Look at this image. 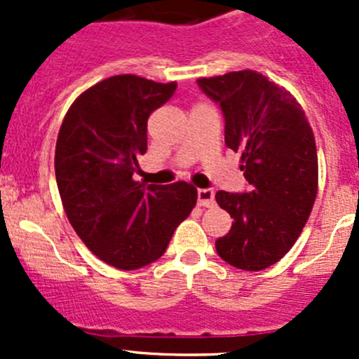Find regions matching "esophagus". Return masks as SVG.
Instances as JSON below:
<instances>
[{
	"label": "esophagus",
	"instance_id": "obj_1",
	"mask_svg": "<svg viewBox=\"0 0 359 359\" xmlns=\"http://www.w3.org/2000/svg\"><path fill=\"white\" fill-rule=\"evenodd\" d=\"M215 203V198H213L212 189H198V205L205 206V208H210Z\"/></svg>",
	"mask_w": 359,
	"mask_h": 359
}]
</instances>
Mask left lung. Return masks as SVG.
<instances>
[{
	"instance_id": "1",
	"label": "left lung",
	"mask_w": 359,
	"mask_h": 359,
	"mask_svg": "<svg viewBox=\"0 0 359 359\" xmlns=\"http://www.w3.org/2000/svg\"><path fill=\"white\" fill-rule=\"evenodd\" d=\"M198 86L222 109L224 140L241 154L250 187L215 194L234 219L217 253L238 269L262 271L293 247L316 200L313 128L290 92L250 69L200 78Z\"/></svg>"
}]
</instances>
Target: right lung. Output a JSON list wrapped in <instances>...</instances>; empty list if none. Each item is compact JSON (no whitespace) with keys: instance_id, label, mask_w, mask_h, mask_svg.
Instances as JSON below:
<instances>
[{"instance_id":"right-lung-1","label":"right lung","mask_w":359,"mask_h":359,"mask_svg":"<svg viewBox=\"0 0 359 359\" xmlns=\"http://www.w3.org/2000/svg\"><path fill=\"white\" fill-rule=\"evenodd\" d=\"M177 83L111 76L69 107L55 146V177L76 234L100 260L132 271L165 253L173 231L196 205L191 184L133 180L147 151V118Z\"/></svg>"}]
</instances>
